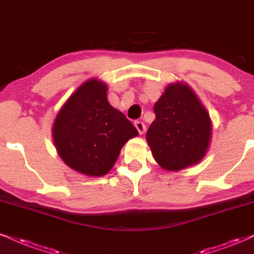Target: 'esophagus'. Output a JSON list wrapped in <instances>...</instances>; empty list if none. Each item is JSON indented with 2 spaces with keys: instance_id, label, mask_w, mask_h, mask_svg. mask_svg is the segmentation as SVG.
Listing matches in <instances>:
<instances>
[{
  "instance_id": "obj_1",
  "label": "esophagus",
  "mask_w": 254,
  "mask_h": 254,
  "mask_svg": "<svg viewBox=\"0 0 254 254\" xmlns=\"http://www.w3.org/2000/svg\"><path fill=\"white\" fill-rule=\"evenodd\" d=\"M135 127H136L137 131H138V132H139V135H143V133L145 132L146 127H145V124L143 123V122H139V121L135 122Z\"/></svg>"
}]
</instances>
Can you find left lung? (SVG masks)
Segmentation results:
<instances>
[{
    "mask_svg": "<svg viewBox=\"0 0 254 254\" xmlns=\"http://www.w3.org/2000/svg\"><path fill=\"white\" fill-rule=\"evenodd\" d=\"M146 142L164 170L177 172L197 164L212 139V121L196 94L186 82H172L154 106Z\"/></svg>",
    "mask_w": 254,
    "mask_h": 254,
    "instance_id": "left-lung-1",
    "label": "left lung"
}]
</instances>
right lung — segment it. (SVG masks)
I'll use <instances>...</instances> for the list:
<instances>
[{
    "label": "right lung",
    "instance_id": "1",
    "mask_svg": "<svg viewBox=\"0 0 254 254\" xmlns=\"http://www.w3.org/2000/svg\"><path fill=\"white\" fill-rule=\"evenodd\" d=\"M53 142L69 168L87 176L106 175L122 148L138 131L110 105L108 85L88 79L61 106L53 123Z\"/></svg>",
    "mask_w": 254,
    "mask_h": 254
}]
</instances>
